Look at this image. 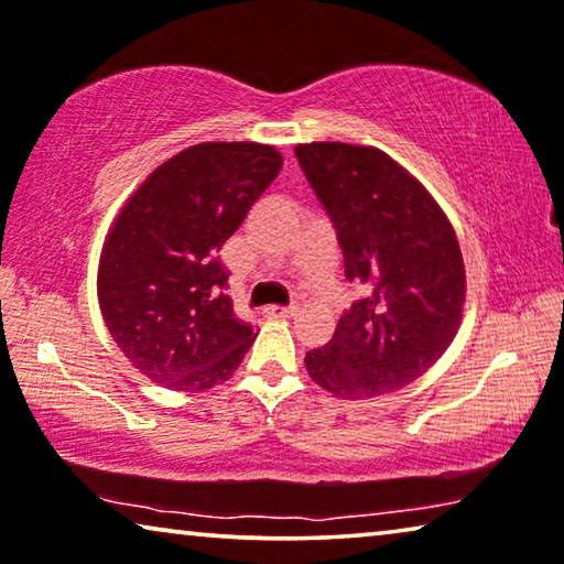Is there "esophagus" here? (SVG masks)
I'll return each instance as SVG.
<instances>
[{"label": "esophagus", "mask_w": 564, "mask_h": 564, "mask_svg": "<svg viewBox=\"0 0 564 564\" xmlns=\"http://www.w3.org/2000/svg\"><path fill=\"white\" fill-rule=\"evenodd\" d=\"M293 314H296V306H268L265 308V316H271V319H291Z\"/></svg>", "instance_id": "34e87169"}]
</instances>
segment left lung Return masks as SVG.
Masks as SVG:
<instances>
[{
  "label": "left lung",
  "instance_id": "left-lung-1",
  "mask_svg": "<svg viewBox=\"0 0 564 564\" xmlns=\"http://www.w3.org/2000/svg\"><path fill=\"white\" fill-rule=\"evenodd\" d=\"M296 158L335 221L345 279L365 291L335 337L306 352L308 376L347 401L401 391L442 358L463 322L467 281L455 227L383 150L301 142Z\"/></svg>",
  "mask_w": 564,
  "mask_h": 564
}]
</instances>
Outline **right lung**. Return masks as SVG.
I'll return each instance as SVG.
<instances>
[{
  "label": "right lung",
  "mask_w": 564,
  "mask_h": 564,
  "mask_svg": "<svg viewBox=\"0 0 564 564\" xmlns=\"http://www.w3.org/2000/svg\"><path fill=\"white\" fill-rule=\"evenodd\" d=\"M281 165L273 145L199 142L158 165L117 214L99 256V308L153 383L209 391L256 343L235 316L219 250Z\"/></svg>",
  "instance_id": "obj_1"
}]
</instances>
